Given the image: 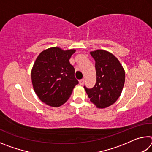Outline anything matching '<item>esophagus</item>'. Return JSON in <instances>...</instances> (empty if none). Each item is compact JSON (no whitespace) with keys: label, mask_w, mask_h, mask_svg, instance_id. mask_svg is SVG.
Returning a JSON list of instances; mask_svg holds the SVG:
<instances>
[{"label":"esophagus","mask_w":152,"mask_h":152,"mask_svg":"<svg viewBox=\"0 0 152 152\" xmlns=\"http://www.w3.org/2000/svg\"><path fill=\"white\" fill-rule=\"evenodd\" d=\"M79 82H80V85H83L84 83V79L80 80H79Z\"/></svg>","instance_id":"obj_1"}]
</instances>
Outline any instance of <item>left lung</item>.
Returning a JSON list of instances; mask_svg holds the SVG:
<instances>
[{"label":"left lung","instance_id":"obj_1","mask_svg":"<svg viewBox=\"0 0 152 152\" xmlns=\"http://www.w3.org/2000/svg\"><path fill=\"white\" fill-rule=\"evenodd\" d=\"M95 61L96 82L92 88L84 86L88 98L97 108L104 109L116 102L125 83V71L117 58L107 51H91Z\"/></svg>","mask_w":152,"mask_h":152}]
</instances>
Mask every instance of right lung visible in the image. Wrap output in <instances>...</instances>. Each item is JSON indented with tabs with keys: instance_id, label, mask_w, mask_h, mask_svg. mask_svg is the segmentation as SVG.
<instances>
[{
	"instance_id": "add662e5",
	"label": "right lung",
	"mask_w": 152,
	"mask_h": 152,
	"mask_svg": "<svg viewBox=\"0 0 152 152\" xmlns=\"http://www.w3.org/2000/svg\"><path fill=\"white\" fill-rule=\"evenodd\" d=\"M76 50L51 48L43 51L36 59L31 71L35 93L43 102L58 107L68 101L78 80L70 63Z\"/></svg>"
}]
</instances>
